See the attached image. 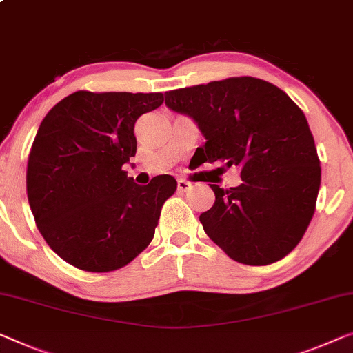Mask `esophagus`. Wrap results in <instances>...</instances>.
<instances>
[{"mask_svg":"<svg viewBox=\"0 0 353 353\" xmlns=\"http://www.w3.org/2000/svg\"><path fill=\"white\" fill-rule=\"evenodd\" d=\"M177 188L181 192H187L188 188H192V183L188 182V181H185V179H179V181H177Z\"/></svg>","mask_w":353,"mask_h":353,"instance_id":"obj_1","label":"esophagus"}]
</instances>
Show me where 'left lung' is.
<instances>
[{"mask_svg":"<svg viewBox=\"0 0 353 353\" xmlns=\"http://www.w3.org/2000/svg\"><path fill=\"white\" fill-rule=\"evenodd\" d=\"M166 106L198 123L203 163L239 166L243 183L220 188L199 215L234 261L271 265L290 254L311 223L320 160L306 115L288 94L256 77H230L165 93Z\"/></svg>","mask_w":353,"mask_h":353,"instance_id":"8db88e82","label":"left lung"}]
</instances>
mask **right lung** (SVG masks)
<instances>
[{"instance_id":"right-lung-1","label":"right lung","mask_w":353,"mask_h":353,"mask_svg":"<svg viewBox=\"0 0 353 353\" xmlns=\"http://www.w3.org/2000/svg\"><path fill=\"white\" fill-rule=\"evenodd\" d=\"M161 104L163 93L79 90L41 122L26 166L28 203L46 243L79 270H119L154 239L176 179L138 185L122 166L136 155V120Z\"/></svg>"}]
</instances>
